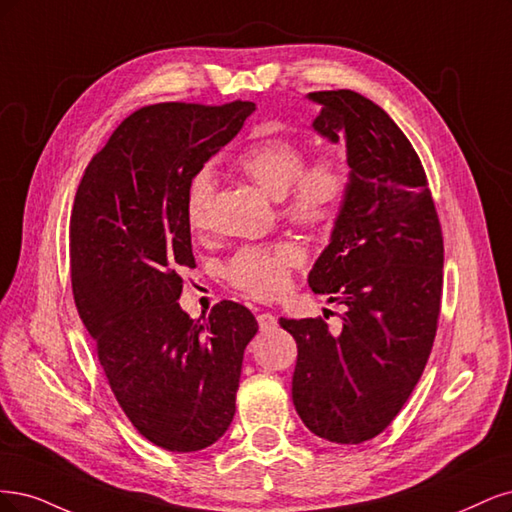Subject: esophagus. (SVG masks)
<instances>
[{
  "instance_id": "1",
  "label": "esophagus",
  "mask_w": 512,
  "mask_h": 512,
  "mask_svg": "<svg viewBox=\"0 0 512 512\" xmlns=\"http://www.w3.org/2000/svg\"><path fill=\"white\" fill-rule=\"evenodd\" d=\"M257 323L261 332H272V329H276V317L270 315V312H261V315H257Z\"/></svg>"
}]
</instances>
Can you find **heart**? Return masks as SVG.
<instances>
[{"label": "heart", "mask_w": 512, "mask_h": 512, "mask_svg": "<svg viewBox=\"0 0 512 512\" xmlns=\"http://www.w3.org/2000/svg\"><path fill=\"white\" fill-rule=\"evenodd\" d=\"M234 168L274 200H283L285 217L308 229L332 225L351 187V172L342 157L323 153L306 163V148L285 136H266L244 146ZM212 195V172L200 170L189 180L185 197V214L193 229L206 227ZM300 263L302 253L293 244L246 246L227 263L225 274L246 295L272 300L287 289L291 270Z\"/></svg>", "instance_id": "1"}]
</instances>
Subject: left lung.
<instances>
[{
    "mask_svg": "<svg viewBox=\"0 0 512 512\" xmlns=\"http://www.w3.org/2000/svg\"><path fill=\"white\" fill-rule=\"evenodd\" d=\"M319 136L346 142L351 187L308 274L346 306L340 334L280 319L298 342L293 404L312 434L359 444L381 434L419 383L436 338L444 244L415 148L389 114L349 89L315 91Z\"/></svg>",
    "mask_w": 512,
    "mask_h": 512,
    "instance_id": "obj_1",
    "label": "left lung"
}]
</instances>
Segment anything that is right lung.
Listing matches in <instances>:
<instances>
[{
  "label": "right lung",
  "instance_id": "right-lung-1",
  "mask_svg": "<svg viewBox=\"0 0 512 512\" xmlns=\"http://www.w3.org/2000/svg\"><path fill=\"white\" fill-rule=\"evenodd\" d=\"M253 102H166L114 129L82 176L70 219L72 291L119 406L157 447L191 453L234 419L253 312L221 302L204 323L180 308L195 268L189 180L242 129Z\"/></svg>",
  "mask_w": 512,
  "mask_h": 512
}]
</instances>
